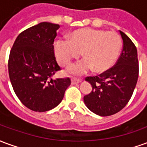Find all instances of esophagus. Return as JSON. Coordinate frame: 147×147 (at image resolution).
<instances>
[{"mask_svg":"<svg viewBox=\"0 0 147 147\" xmlns=\"http://www.w3.org/2000/svg\"><path fill=\"white\" fill-rule=\"evenodd\" d=\"M81 82H82V80H79V79H75V78H73L71 80V84H73V85L78 84V83H81Z\"/></svg>","mask_w":147,"mask_h":147,"instance_id":"esophagus-1","label":"esophagus"}]
</instances>
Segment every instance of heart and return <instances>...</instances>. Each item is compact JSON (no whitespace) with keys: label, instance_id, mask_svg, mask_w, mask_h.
Instances as JSON below:
<instances>
[{"label":"heart","instance_id":"heart-1","mask_svg":"<svg viewBox=\"0 0 147 147\" xmlns=\"http://www.w3.org/2000/svg\"><path fill=\"white\" fill-rule=\"evenodd\" d=\"M122 49L120 36L114 31L86 28L75 30L69 38L57 39L53 45L57 61L66 66L74 58H83L67 67L69 74L80 76L94 68L96 72H105L113 67Z\"/></svg>","mask_w":147,"mask_h":147}]
</instances>
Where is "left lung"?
I'll list each match as a JSON object with an SVG mask.
<instances>
[{
    "label": "left lung",
    "mask_w": 147,
    "mask_h": 147,
    "mask_svg": "<svg viewBox=\"0 0 147 147\" xmlns=\"http://www.w3.org/2000/svg\"><path fill=\"white\" fill-rule=\"evenodd\" d=\"M123 50L117 64L98 76L86 79L92 91L84 96L86 107L94 113L107 117L117 113L127 104L139 77L137 49L131 40L120 31Z\"/></svg>",
    "instance_id": "left-lung-1"
}]
</instances>
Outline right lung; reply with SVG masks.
<instances>
[{
    "label": "right lung",
    "mask_w": 147,
    "mask_h": 147,
    "mask_svg": "<svg viewBox=\"0 0 147 147\" xmlns=\"http://www.w3.org/2000/svg\"><path fill=\"white\" fill-rule=\"evenodd\" d=\"M59 27L48 22L30 27L19 34L10 52L8 73L13 90L20 102L35 112L57 107L71 84L69 78L52 79L61 70L53 45Z\"/></svg>",
    "instance_id": "1"
}]
</instances>
